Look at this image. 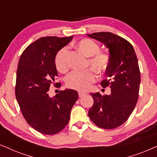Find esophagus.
I'll use <instances>...</instances> for the list:
<instances>
[{
	"mask_svg": "<svg viewBox=\"0 0 157 157\" xmlns=\"http://www.w3.org/2000/svg\"><path fill=\"white\" fill-rule=\"evenodd\" d=\"M78 95H79V97L82 98L85 95V93H83V92H78Z\"/></svg>",
	"mask_w": 157,
	"mask_h": 157,
	"instance_id": "esophagus-1",
	"label": "esophagus"
}]
</instances>
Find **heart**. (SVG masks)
Returning <instances> with one entry per match:
<instances>
[{"label": "heart", "instance_id": "heart-1", "mask_svg": "<svg viewBox=\"0 0 157 157\" xmlns=\"http://www.w3.org/2000/svg\"><path fill=\"white\" fill-rule=\"evenodd\" d=\"M75 47L85 57H89L87 67H91L98 74L105 72L109 67L110 56L105 52H100V46L95 41L88 39H83L77 41ZM56 67L62 73L69 70L68 51L66 47L62 48L56 54L54 59ZM95 80V75L93 70H87L84 72H73L66 78V85L71 89L83 91L90 87Z\"/></svg>", "mask_w": 157, "mask_h": 157}]
</instances>
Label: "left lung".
Segmentation results:
<instances>
[{
	"instance_id": "8db88e82",
	"label": "left lung",
	"mask_w": 157,
	"mask_h": 157,
	"mask_svg": "<svg viewBox=\"0 0 157 157\" xmlns=\"http://www.w3.org/2000/svg\"><path fill=\"white\" fill-rule=\"evenodd\" d=\"M99 41L109 50L110 63L106 70L108 79L102 87L110 85L111 93L90 95L94 103L88 111L91 121L105 129H113L126 122L136 105L141 82L139 67L133 46L126 39L110 32L87 34Z\"/></svg>"
}]
</instances>
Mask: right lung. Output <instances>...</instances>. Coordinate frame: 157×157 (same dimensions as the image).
<instances>
[{"mask_svg": "<svg viewBox=\"0 0 157 157\" xmlns=\"http://www.w3.org/2000/svg\"><path fill=\"white\" fill-rule=\"evenodd\" d=\"M72 39V36L42 37L28 46L18 61L16 98L26 122L43 134L53 135L63 130L78 98L77 92L71 89L52 98L48 94L58 76L56 54Z\"/></svg>", "mask_w": 157, "mask_h": 157, "instance_id": "right-lung-1", "label": "right lung"}]
</instances>
